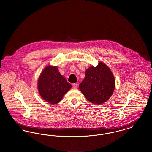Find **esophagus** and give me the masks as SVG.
Returning <instances> with one entry per match:
<instances>
[{
	"label": "esophagus",
	"mask_w": 152,
	"mask_h": 152,
	"mask_svg": "<svg viewBox=\"0 0 152 152\" xmlns=\"http://www.w3.org/2000/svg\"><path fill=\"white\" fill-rule=\"evenodd\" d=\"M77 87V84H76V83H74L73 84V87L74 88H76Z\"/></svg>",
	"instance_id": "34e87169"
}]
</instances>
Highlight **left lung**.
Returning <instances> with one entry per match:
<instances>
[{
	"label": "left lung",
	"instance_id": "1",
	"mask_svg": "<svg viewBox=\"0 0 152 152\" xmlns=\"http://www.w3.org/2000/svg\"><path fill=\"white\" fill-rule=\"evenodd\" d=\"M115 84L114 75L109 67L100 61L97 66H91L87 69L86 77L79 88L88 101L101 104L112 96Z\"/></svg>",
	"mask_w": 152,
	"mask_h": 152
}]
</instances>
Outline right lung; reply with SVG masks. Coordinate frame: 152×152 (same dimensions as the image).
<instances>
[{"label": "right lung", "instance_id": "1", "mask_svg": "<svg viewBox=\"0 0 152 152\" xmlns=\"http://www.w3.org/2000/svg\"><path fill=\"white\" fill-rule=\"evenodd\" d=\"M72 86L58 70V66L47 65L37 80V89L42 98L51 104H56Z\"/></svg>", "mask_w": 152, "mask_h": 152}]
</instances>
